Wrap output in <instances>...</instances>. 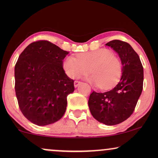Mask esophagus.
Instances as JSON below:
<instances>
[{
    "label": "esophagus",
    "mask_w": 158,
    "mask_h": 158,
    "mask_svg": "<svg viewBox=\"0 0 158 158\" xmlns=\"http://www.w3.org/2000/svg\"><path fill=\"white\" fill-rule=\"evenodd\" d=\"M80 84H81V82L80 81H75L74 82V86H75V88H77V86H78Z\"/></svg>",
    "instance_id": "34e87169"
}]
</instances>
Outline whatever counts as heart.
Segmentation results:
<instances>
[{
	"label": "heart",
	"mask_w": 158,
	"mask_h": 158,
	"mask_svg": "<svg viewBox=\"0 0 158 158\" xmlns=\"http://www.w3.org/2000/svg\"><path fill=\"white\" fill-rule=\"evenodd\" d=\"M67 75L75 79L89 72L93 73L88 81L103 89H109L119 81L122 73L120 59L107 49L79 54L77 58L69 56L62 63Z\"/></svg>",
	"instance_id": "b5f03b06"
}]
</instances>
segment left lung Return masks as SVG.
I'll return each mask as SVG.
<instances>
[{"mask_svg": "<svg viewBox=\"0 0 158 158\" xmlns=\"http://www.w3.org/2000/svg\"><path fill=\"white\" fill-rule=\"evenodd\" d=\"M106 45L119 56L122 64V77L109 91H93L88 106L98 122L112 126L123 122L132 114L143 88L144 71L139 55L128 43L113 40Z\"/></svg>", "mask_w": 158, "mask_h": 158, "instance_id": "obj_1", "label": "left lung"}]
</instances>
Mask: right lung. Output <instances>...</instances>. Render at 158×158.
Wrapping results in <instances>:
<instances>
[{
    "label": "right lung",
    "instance_id": "1",
    "mask_svg": "<svg viewBox=\"0 0 158 158\" xmlns=\"http://www.w3.org/2000/svg\"><path fill=\"white\" fill-rule=\"evenodd\" d=\"M69 52L42 40L31 43L15 65V91L19 109L33 124L45 126L63 116L74 81L65 74L62 60Z\"/></svg>",
    "mask_w": 158,
    "mask_h": 158
}]
</instances>
